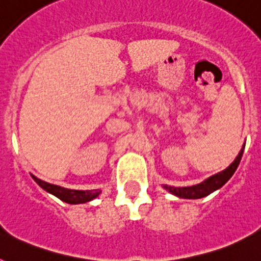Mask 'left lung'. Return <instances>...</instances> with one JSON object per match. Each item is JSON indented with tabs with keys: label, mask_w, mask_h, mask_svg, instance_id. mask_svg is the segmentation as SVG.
<instances>
[{
	"label": "left lung",
	"mask_w": 261,
	"mask_h": 261,
	"mask_svg": "<svg viewBox=\"0 0 261 261\" xmlns=\"http://www.w3.org/2000/svg\"><path fill=\"white\" fill-rule=\"evenodd\" d=\"M244 145L242 147V150L239 151L238 156L234 159V162L229 166V167L223 170V171L218 172V174L213 175V176L208 177L206 180H204L202 183L196 184L192 187H167L163 186L168 192H171L172 195L180 197V199H201L205 196L211 195L212 192L217 191L218 188L223 186L226 181L229 180L230 177L234 175L235 170L238 168L239 162H241L242 155H243Z\"/></svg>",
	"instance_id": "8db88e82"
}]
</instances>
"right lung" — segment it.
<instances>
[{
  "instance_id": "add662e5",
  "label": "right lung",
  "mask_w": 261,
  "mask_h": 261,
  "mask_svg": "<svg viewBox=\"0 0 261 261\" xmlns=\"http://www.w3.org/2000/svg\"><path fill=\"white\" fill-rule=\"evenodd\" d=\"M32 179L39 184L47 192L52 193L53 196L59 197L62 201L68 202V204H84V202L91 201L93 199L98 197L99 193L102 192L100 190H90V191H75V190H68L64 187L55 186V184H49L47 181H43L38 179L36 176L31 175Z\"/></svg>"
}]
</instances>
